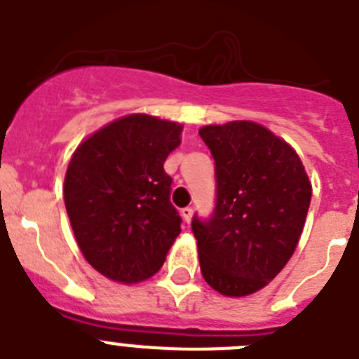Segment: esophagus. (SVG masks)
Returning a JSON list of instances; mask_svg holds the SVG:
<instances>
[{
  "instance_id": "34e87169",
  "label": "esophagus",
  "mask_w": 359,
  "mask_h": 359,
  "mask_svg": "<svg viewBox=\"0 0 359 359\" xmlns=\"http://www.w3.org/2000/svg\"><path fill=\"white\" fill-rule=\"evenodd\" d=\"M192 214H194V210H192V207L182 208V215H183V219H185V223H187V224L190 223V219H192Z\"/></svg>"
}]
</instances>
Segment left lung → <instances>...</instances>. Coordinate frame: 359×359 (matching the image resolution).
I'll return each instance as SVG.
<instances>
[{
	"label": "left lung",
	"instance_id": "left-lung-1",
	"mask_svg": "<svg viewBox=\"0 0 359 359\" xmlns=\"http://www.w3.org/2000/svg\"><path fill=\"white\" fill-rule=\"evenodd\" d=\"M215 163V205L192 217L208 286L226 297L255 293L293 255L311 203L297 152L253 122L199 129Z\"/></svg>",
	"mask_w": 359,
	"mask_h": 359
}]
</instances>
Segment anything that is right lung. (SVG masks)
Returning <instances> with one entry per match:
<instances>
[{"instance_id":"obj_1","label":"right lung","mask_w":359,"mask_h":359,"mask_svg":"<svg viewBox=\"0 0 359 359\" xmlns=\"http://www.w3.org/2000/svg\"><path fill=\"white\" fill-rule=\"evenodd\" d=\"M182 126L147 115L111 122L73 152L65 205L82 255L116 282H138L161 268L182 217L163 170Z\"/></svg>"}]
</instances>
